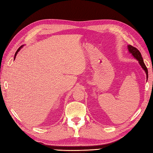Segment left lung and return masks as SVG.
I'll return each mask as SVG.
<instances>
[{"label": "left lung", "instance_id": "1", "mask_svg": "<svg viewBox=\"0 0 153 153\" xmlns=\"http://www.w3.org/2000/svg\"><path fill=\"white\" fill-rule=\"evenodd\" d=\"M128 52L133 55V57L135 58V59H137V61H138V63H139L140 66L143 69V71L146 72V78L147 79V78H148L147 68H146L144 62H143V59L142 57V55H141L140 52H139V50H138V49H137L135 47H133V46H131V45H128Z\"/></svg>", "mask_w": 153, "mask_h": 153}]
</instances>
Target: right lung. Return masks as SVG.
I'll return each instance as SVG.
<instances>
[{"label":"right lung","mask_w":153,"mask_h":153,"mask_svg":"<svg viewBox=\"0 0 153 153\" xmlns=\"http://www.w3.org/2000/svg\"><path fill=\"white\" fill-rule=\"evenodd\" d=\"M23 47H24V45H22V46H21V47L19 48H18V50H17V51H16V53H15V57H14V60H15V58H16V55H17V53H18V52H19V51L20 50V49Z\"/></svg>","instance_id":"add662e5"}]
</instances>
